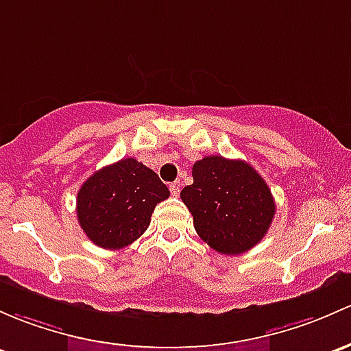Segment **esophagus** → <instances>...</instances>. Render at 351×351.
<instances>
[{
  "label": "esophagus",
  "instance_id": "obj_1",
  "mask_svg": "<svg viewBox=\"0 0 351 351\" xmlns=\"http://www.w3.org/2000/svg\"><path fill=\"white\" fill-rule=\"evenodd\" d=\"M180 182H173L171 185H169V191H171V195L173 197H178V193H180Z\"/></svg>",
  "mask_w": 351,
  "mask_h": 351
}]
</instances>
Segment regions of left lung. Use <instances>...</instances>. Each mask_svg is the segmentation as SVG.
<instances>
[{
  "label": "left lung",
  "mask_w": 351,
  "mask_h": 351,
  "mask_svg": "<svg viewBox=\"0 0 351 351\" xmlns=\"http://www.w3.org/2000/svg\"><path fill=\"white\" fill-rule=\"evenodd\" d=\"M193 183L180 193L197 234L213 250L239 256L271 227L276 204L263 176L242 160L205 156L193 165Z\"/></svg>",
  "instance_id": "8db88e82"
}]
</instances>
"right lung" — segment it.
<instances>
[{"label":"right lung","mask_w":351,"mask_h":351,"mask_svg":"<svg viewBox=\"0 0 351 351\" xmlns=\"http://www.w3.org/2000/svg\"><path fill=\"white\" fill-rule=\"evenodd\" d=\"M169 197L153 169L124 158L88 176L77 193V219L95 245L117 250L141 237L154 206Z\"/></svg>","instance_id":"right-lung-1"}]
</instances>
